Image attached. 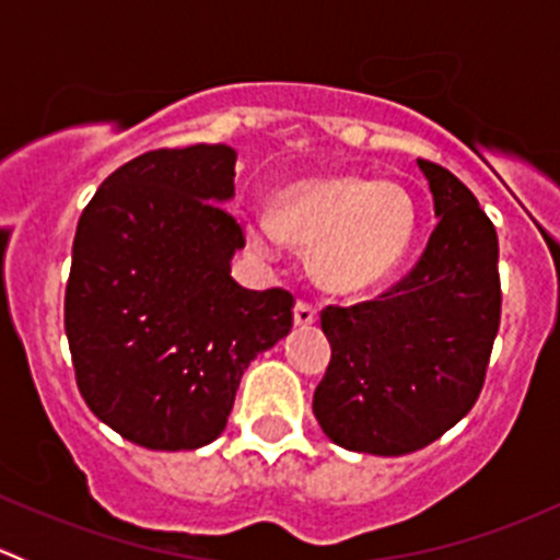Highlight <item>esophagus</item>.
<instances>
[{
  "label": "esophagus",
  "mask_w": 560,
  "mask_h": 560,
  "mask_svg": "<svg viewBox=\"0 0 560 560\" xmlns=\"http://www.w3.org/2000/svg\"><path fill=\"white\" fill-rule=\"evenodd\" d=\"M314 322H316V308L312 306V303L298 301L295 303V325L308 327V325H314Z\"/></svg>",
  "instance_id": "34e87169"
}]
</instances>
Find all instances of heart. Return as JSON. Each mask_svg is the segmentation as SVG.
Returning <instances> with one entry per match:
<instances>
[{
  "label": "heart",
  "mask_w": 560,
  "mask_h": 560,
  "mask_svg": "<svg viewBox=\"0 0 560 560\" xmlns=\"http://www.w3.org/2000/svg\"><path fill=\"white\" fill-rule=\"evenodd\" d=\"M244 230L262 257H273L284 241L312 248L316 281L358 295L385 284L404 265L417 235V206L395 180L319 175L276 191L273 219L246 217Z\"/></svg>",
  "instance_id": "heart-1"
}]
</instances>
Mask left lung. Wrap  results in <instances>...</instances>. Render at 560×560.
Listing matches in <instances>:
<instances>
[{
  "instance_id": "1",
  "label": "left lung",
  "mask_w": 560,
  "mask_h": 560,
  "mask_svg": "<svg viewBox=\"0 0 560 560\" xmlns=\"http://www.w3.org/2000/svg\"><path fill=\"white\" fill-rule=\"evenodd\" d=\"M439 224L415 268L376 301L327 306L330 365L314 415L338 447L406 455L471 411L501 322L499 238L447 167L417 160Z\"/></svg>"
}]
</instances>
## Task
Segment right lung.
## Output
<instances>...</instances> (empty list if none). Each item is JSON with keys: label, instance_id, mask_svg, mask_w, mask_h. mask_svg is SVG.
I'll list each match as a JSON object with an SVG mask.
<instances>
[{"label": "right lung", "instance_id": "obj_1", "mask_svg": "<svg viewBox=\"0 0 560 560\" xmlns=\"http://www.w3.org/2000/svg\"><path fill=\"white\" fill-rule=\"evenodd\" d=\"M230 145L135 156L81 213L65 330L89 409L145 450H197L228 425L241 376L290 332L292 292L246 290V246L224 202Z\"/></svg>", "mask_w": 560, "mask_h": 560}]
</instances>
